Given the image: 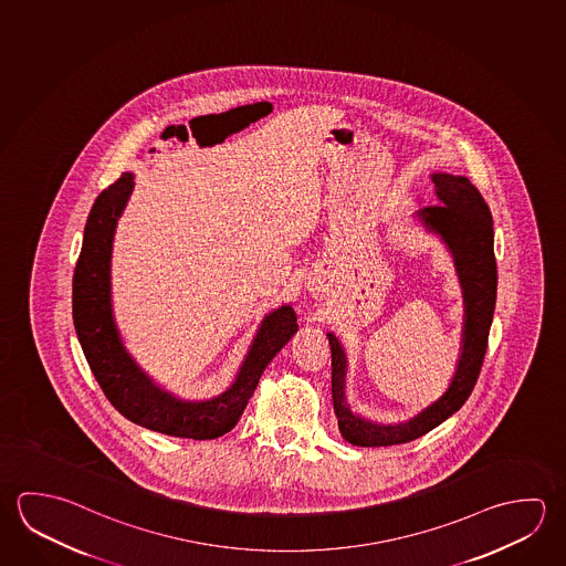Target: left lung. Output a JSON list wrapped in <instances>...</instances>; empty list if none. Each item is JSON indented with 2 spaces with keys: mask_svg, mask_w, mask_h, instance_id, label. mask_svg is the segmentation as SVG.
<instances>
[{
  "mask_svg": "<svg viewBox=\"0 0 566 566\" xmlns=\"http://www.w3.org/2000/svg\"><path fill=\"white\" fill-rule=\"evenodd\" d=\"M439 205L426 207L413 219L446 244L463 292V327L455 374L443 396L417 416L399 423H377L352 411L346 397L347 357L344 346L327 332L332 347V399L339 433L357 447H387L413 441L441 426L465 403L483 366L489 329L495 314L496 260L493 217L481 192L461 175L433 172Z\"/></svg>",
  "mask_w": 566,
  "mask_h": 566,
  "instance_id": "8db88e82",
  "label": "left lung"
}]
</instances>
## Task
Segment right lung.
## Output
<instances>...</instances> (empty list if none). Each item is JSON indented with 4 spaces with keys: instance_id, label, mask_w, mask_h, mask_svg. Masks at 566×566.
Wrapping results in <instances>:
<instances>
[{
    "instance_id": "obj_1",
    "label": "right lung",
    "mask_w": 566,
    "mask_h": 566,
    "mask_svg": "<svg viewBox=\"0 0 566 566\" xmlns=\"http://www.w3.org/2000/svg\"><path fill=\"white\" fill-rule=\"evenodd\" d=\"M133 189L135 175L123 172L91 209L73 274L75 332L93 376L120 416L165 436L217 439L239 423L262 371L296 334V312L284 304L264 316L234 381L219 396L182 399L160 387L127 352L113 316V240Z\"/></svg>"
}]
</instances>
